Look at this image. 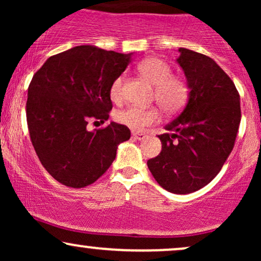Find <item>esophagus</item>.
<instances>
[{
    "label": "esophagus",
    "instance_id": "1",
    "mask_svg": "<svg viewBox=\"0 0 261 261\" xmlns=\"http://www.w3.org/2000/svg\"><path fill=\"white\" fill-rule=\"evenodd\" d=\"M133 136H134V139H136V140H143L146 136H147V135H146L145 133H140V131H134Z\"/></svg>",
    "mask_w": 261,
    "mask_h": 261
}]
</instances>
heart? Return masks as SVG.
<instances>
[{"mask_svg": "<svg viewBox=\"0 0 261 261\" xmlns=\"http://www.w3.org/2000/svg\"><path fill=\"white\" fill-rule=\"evenodd\" d=\"M141 76L154 85L153 99L157 100L164 113L175 114L181 110L190 97V85L184 77L173 74L172 67L158 58H147L137 65ZM122 77H118L110 87V99L119 103L122 99ZM157 107H128L116 113L118 122L133 130H142L160 120Z\"/></svg>", "mask_w": 261, "mask_h": 261, "instance_id": "heart-1", "label": "heart"}]
</instances>
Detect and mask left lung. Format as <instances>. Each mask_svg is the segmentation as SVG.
Returning a JSON list of instances; mask_svg holds the SVG:
<instances>
[{"label":"left lung","instance_id":"obj_1","mask_svg":"<svg viewBox=\"0 0 261 261\" xmlns=\"http://www.w3.org/2000/svg\"><path fill=\"white\" fill-rule=\"evenodd\" d=\"M176 60L184 70L190 97L184 109L158 135L162 151L147 161L162 188L190 194L220 173L241 124V101L234 83L208 56L180 47Z\"/></svg>","mask_w":261,"mask_h":261}]
</instances>
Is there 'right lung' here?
<instances>
[{"instance_id": "add662e5", "label": "right lung", "mask_w": 261, "mask_h": 261, "mask_svg": "<svg viewBox=\"0 0 261 261\" xmlns=\"http://www.w3.org/2000/svg\"><path fill=\"white\" fill-rule=\"evenodd\" d=\"M128 62L130 54L81 45L50 56L33 76L25 107L31 141L44 168L66 187L93 184L130 139V128L116 122L87 128L89 120L109 119L110 87Z\"/></svg>"}]
</instances>
